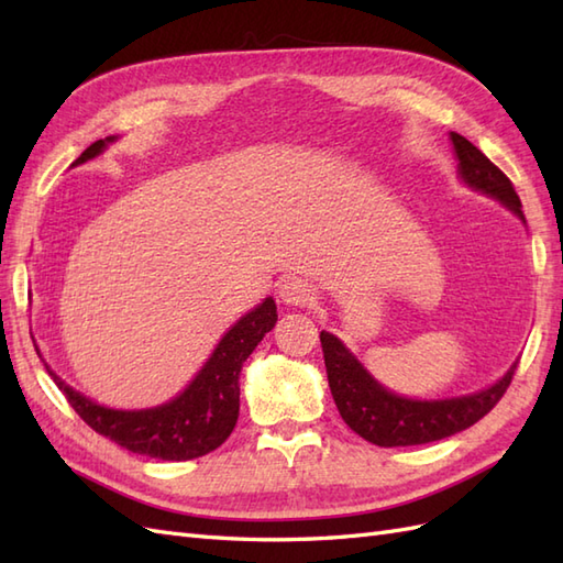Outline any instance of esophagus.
Returning a JSON list of instances; mask_svg holds the SVG:
<instances>
[{"label": "esophagus", "instance_id": "34e87169", "mask_svg": "<svg viewBox=\"0 0 563 563\" xmlns=\"http://www.w3.org/2000/svg\"><path fill=\"white\" fill-rule=\"evenodd\" d=\"M280 300L292 307H305L314 302V288L307 280L290 278L280 285Z\"/></svg>", "mask_w": 563, "mask_h": 563}]
</instances>
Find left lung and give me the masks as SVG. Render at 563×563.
<instances>
[{"label": "left lung", "instance_id": "8db88e82", "mask_svg": "<svg viewBox=\"0 0 563 563\" xmlns=\"http://www.w3.org/2000/svg\"><path fill=\"white\" fill-rule=\"evenodd\" d=\"M450 140L454 152H457L462 181L500 200L525 222L520 198L510 178L466 137L450 133ZM319 339L321 351H324L329 387L341 418L357 435L379 448L423 445V442L450 438L474 426L500 401L518 367V363H512L496 385L476 394H466V397L457 399L418 401L404 399L382 387L333 333L321 331Z\"/></svg>", "mask_w": 563, "mask_h": 563}]
</instances>
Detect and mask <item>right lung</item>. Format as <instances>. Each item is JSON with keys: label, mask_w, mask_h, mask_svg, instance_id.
Listing matches in <instances>:
<instances>
[{"label": "right lung", "mask_w": 563, "mask_h": 563, "mask_svg": "<svg viewBox=\"0 0 563 563\" xmlns=\"http://www.w3.org/2000/svg\"><path fill=\"white\" fill-rule=\"evenodd\" d=\"M113 140L115 137L97 140L79 154L71 166L93 159ZM275 321H278L275 302L273 297H266L224 333L196 379L176 399L154 406V409H109V406H101L71 389L51 367H45L71 409L99 435L154 460H196L218 450L230 438L239 418V373H242L244 361L254 353L261 339L275 327Z\"/></svg>", "instance_id": "right-lung-1"}]
</instances>
